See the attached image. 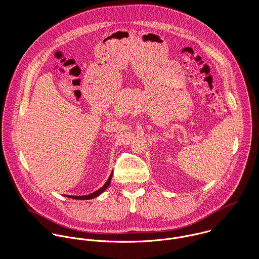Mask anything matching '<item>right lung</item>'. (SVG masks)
<instances>
[{
	"label": "right lung",
	"instance_id": "obj_1",
	"mask_svg": "<svg viewBox=\"0 0 259 259\" xmlns=\"http://www.w3.org/2000/svg\"><path fill=\"white\" fill-rule=\"evenodd\" d=\"M111 178H112V172H111L109 180L106 182V184L103 185L100 189H98L97 191H95V192H93V193H91V194H88V195H67V196L70 197V198H74V199H92V198H95V197L99 196L100 194H102V193L110 186V185H111Z\"/></svg>",
	"mask_w": 259,
	"mask_h": 259
}]
</instances>
